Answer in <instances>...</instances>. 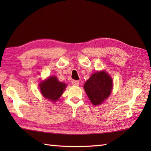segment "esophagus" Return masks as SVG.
I'll use <instances>...</instances> for the list:
<instances>
[{"instance_id":"obj_1","label":"esophagus","mask_w":151,"mask_h":151,"mask_svg":"<svg viewBox=\"0 0 151 151\" xmlns=\"http://www.w3.org/2000/svg\"><path fill=\"white\" fill-rule=\"evenodd\" d=\"M72 84L73 86H78L79 85V82L78 81H72Z\"/></svg>"}]
</instances>
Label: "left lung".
<instances>
[{
	"mask_svg": "<svg viewBox=\"0 0 151 151\" xmlns=\"http://www.w3.org/2000/svg\"><path fill=\"white\" fill-rule=\"evenodd\" d=\"M84 88L93 105H100L111 94L112 78L104 70L97 71L86 82Z\"/></svg>",
	"mask_w": 151,
	"mask_h": 151,
	"instance_id": "8db88e82",
	"label": "left lung"
}]
</instances>
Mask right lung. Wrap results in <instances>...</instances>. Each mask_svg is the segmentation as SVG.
Segmentation results:
<instances>
[{"instance_id":"1","label":"right lung","mask_w":151,"mask_h":151,"mask_svg":"<svg viewBox=\"0 0 151 151\" xmlns=\"http://www.w3.org/2000/svg\"><path fill=\"white\" fill-rule=\"evenodd\" d=\"M67 87L66 84L58 81L56 76H49L40 83L41 93L43 97L52 101H57Z\"/></svg>"}]
</instances>
